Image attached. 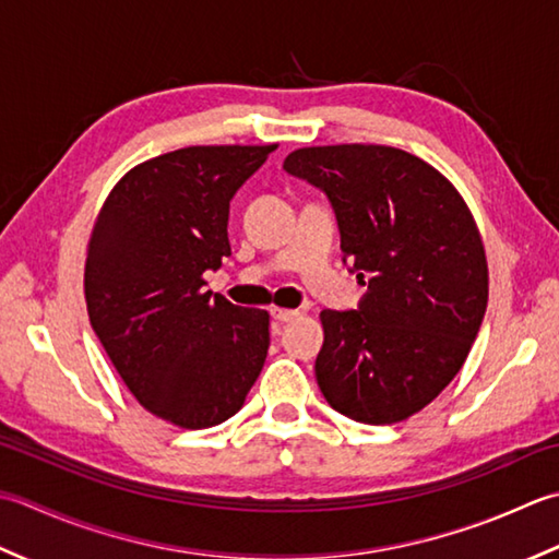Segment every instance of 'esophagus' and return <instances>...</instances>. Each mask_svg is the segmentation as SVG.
Segmentation results:
<instances>
[{"label": "esophagus", "mask_w": 559, "mask_h": 559, "mask_svg": "<svg viewBox=\"0 0 559 559\" xmlns=\"http://www.w3.org/2000/svg\"><path fill=\"white\" fill-rule=\"evenodd\" d=\"M270 316L275 318L277 323H289L292 318L299 316V311H289V309H270Z\"/></svg>", "instance_id": "1"}]
</instances>
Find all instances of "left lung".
<instances>
[{
  "label": "left lung",
  "mask_w": 559,
  "mask_h": 559,
  "mask_svg": "<svg viewBox=\"0 0 559 559\" xmlns=\"http://www.w3.org/2000/svg\"><path fill=\"white\" fill-rule=\"evenodd\" d=\"M284 170L323 190L343 263L367 287L321 313L316 381L355 423L393 425L461 371L487 309V260L463 198L423 158L383 144L306 146Z\"/></svg>",
  "instance_id": "obj_1"
}]
</instances>
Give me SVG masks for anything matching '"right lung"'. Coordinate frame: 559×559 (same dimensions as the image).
Here are the masks:
<instances>
[{"label":"right lung","instance_id":"obj_1","mask_svg":"<svg viewBox=\"0 0 559 559\" xmlns=\"http://www.w3.org/2000/svg\"><path fill=\"white\" fill-rule=\"evenodd\" d=\"M277 144L186 146L134 166L88 241V321L142 407L183 429L222 425L263 371L270 316L204 289L231 255L229 202Z\"/></svg>","mask_w":559,"mask_h":559}]
</instances>
